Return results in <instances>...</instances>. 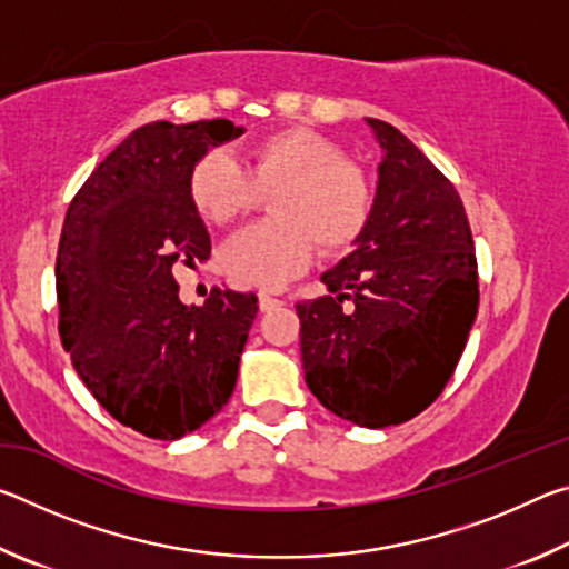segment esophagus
I'll list each match as a JSON object with an SVG mask.
<instances>
[{
  "instance_id": "esophagus-1",
  "label": "esophagus",
  "mask_w": 569,
  "mask_h": 569,
  "mask_svg": "<svg viewBox=\"0 0 569 569\" xmlns=\"http://www.w3.org/2000/svg\"><path fill=\"white\" fill-rule=\"evenodd\" d=\"M281 303H283V301H278V298H273L271 293H266V291L258 293V306H261L263 313H266V311H273V308H278Z\"/></svg>"
}]
</instances>
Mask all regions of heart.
Masks as SVG:
<instances>
[{
    "label": "heart",
    "instance_id": "1",
    "mask_svg": "<svg viewBox=\"0 0 569 569\" xmlns=\"http://www.w3.org/2000/svg\"><path fill=\"white\" fill-rule=\"evenodd\" d=\"M190 203L206 223L228 226L271 196L276 223L238 230L218 263L240 283L278 288L306 271L313 243L326 253L349 248L371 216V186L356 162L306 128L268 132L250 142L243 168L210 150L190 170Z\"/></svg>",
    "mask_w": 569,
    "mask_h": 569
}]
</instances>
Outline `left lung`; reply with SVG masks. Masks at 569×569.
Listing matches in <instances>:
<instances>
[{
    "mask_svg": "<svg viewBox=\"0 0 569 569\" xmlns=\"http://www.w3.org/2000/svg\"><path fill=\"white\" fill-rule=\"evenodd\" d=\"M363 122L381 148L369 223L321 276L329 293L296 313L313 397L336 417L383 429L413 419L447 387L477 319L479 283L455 186L393 124Z\"/></svg>",
    "mask_w": 569,
    "mask_h": 569,
    "instance_id": "left-lung-1",
    "label": "left lung"
}]
</instances>
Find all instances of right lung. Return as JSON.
I'll return each mask as SVG.
<instances>
[{"instance_id": "obj_1", "label": "right lung", "mask_w": 569, "mask_h": 569, "mask_svg": "<svg viewBox=\"0 0 569 569\" xmlns=\"http://www.w3.org/2000/svg\"><path fill=\"white\" fill-rule=\"evenodd\" d=\"M243 132L230 120L146 124L67 210L57 253L62 346L100 407L150 439L200 429L236 389L258 298L213 288L203 306H188L172 266L210 258L190 170Z\"/></svg>"}]
</instances>
